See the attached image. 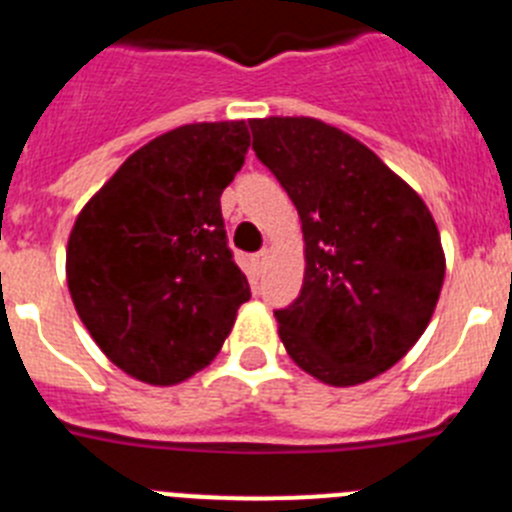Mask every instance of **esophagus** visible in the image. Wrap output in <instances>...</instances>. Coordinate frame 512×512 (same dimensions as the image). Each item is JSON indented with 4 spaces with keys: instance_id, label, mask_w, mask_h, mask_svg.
I'll return each mask as SVG.
<instances>
[{
    "instance_id": "1",
    "label": "esophagus",
    "mask_w": 512,
    "mask_h": 512,
    "mask_svg": "<svg viewBox=\"0 0 512 512\" xmlns=\"http://www.w3.org/2000/svg\"><path fill=\"white\" fill-rule=\"evenodd\" d=\"M266 259H269V251H266V248H261L259 253H253V266H256V269H261V266L266 264Z\"/></svg>"
}]
</instances>
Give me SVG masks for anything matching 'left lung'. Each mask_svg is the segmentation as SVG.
I'll return each mask as SVG.
<instances>
[{"label": "left lung", "mask_w": 512, "mask_h": 512, "mask_svg": "<svg viewBox=\"0 0 512 512\" xmlns=\"http://www.w3.org/2000/svg\"><path fill=\"white\" fill-rule=\"evenodd\" d=\"M253 151L295 202L300 297L279 338L307 374L351 387L408 354L441 295V235L418 194L359 140L312 117L248 122Z\"/></svg>", "instance_id": "left-lung-1"}]
</instances>
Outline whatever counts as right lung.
<instances>
[{"instance_id": "1", "label": "right lung", "mask_w": 512, "mask_h": 512, "mask_svg": "<svg viewBox=\"0 0 512 512\" xmlns=\"http://www.w3.org/2000/svg\"><path fill=\"white\" fill-rule=\"evenodd\" d=\"M248 146L243 122L158 135L76 217L71 300L107 359L140 382L176 384L205 369L251 300L220 210Z\"/></svg>"}]
</instances>
